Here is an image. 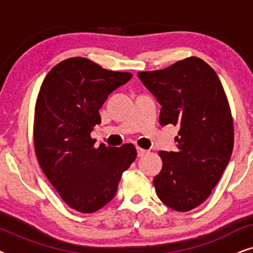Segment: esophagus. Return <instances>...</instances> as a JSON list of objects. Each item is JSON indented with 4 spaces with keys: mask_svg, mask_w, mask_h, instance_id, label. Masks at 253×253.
<instances>
[{
    "mask_svg": "<svg viewBox=\"0 0 253 253\" xmlns=\"http://www.w3.org/2000/svg\"><path fill=\"white\" fill-rule=\"evenodd\" d=\"M146 153H147L146 150H143V148L137 147V155H138V157H144V155Z\"/></svg>",
    "mask_w": 253,
    "mask_h": 253,
    "instance_id": "obj_1",
    "label": "esophagus"
}]
</instances>
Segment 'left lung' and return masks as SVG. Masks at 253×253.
Here are the masks:
<instances>
[{
  "instance_id": "8db88e82",
  "label": "left lung",
  "mask_w": 253,
  "mask_h": 253,
  "mask_svg": "<svg viewBox=\"0 0 253 253\" xmlns=\"http://www.w3.org/2000/svg\"><path fill=\"white\" fill-rule=\"evenodd\" d=\"M138 77L161 105V126L179 127L177 150L159 152L164 166L154 177L155 191L165 205L188 212L209 198L230 160L234 126L226 93L198 57Z\"/></svg>"
}]
</instances>
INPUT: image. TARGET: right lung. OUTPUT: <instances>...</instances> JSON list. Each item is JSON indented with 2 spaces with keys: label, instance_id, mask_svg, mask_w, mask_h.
I'll use <instances>...</instances> for the list:
<instances>
[{
  "label": "right lung",
  "instance_id": "1",
  "mask_svg": "<svg viewBox=\"0 0 253 253\" xmlns=\"http://www.w3.org/2000/svg\"><path fill=\"white\" fill-rule=\"evenodd\" d=\"M131 77L72 57L55 65L41 85L34 116L38 161L62 199L78 212L93 213L107 205L137 157L132 144L95 147L91 138L108 95Z\"/></svg>",
  "mask_w": 253,
  "mask_h": 253
}]
</instances>
